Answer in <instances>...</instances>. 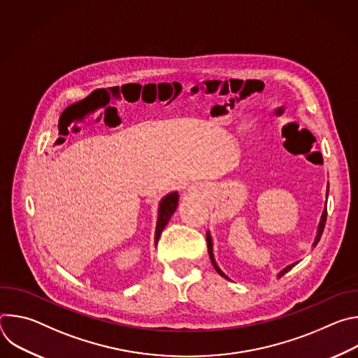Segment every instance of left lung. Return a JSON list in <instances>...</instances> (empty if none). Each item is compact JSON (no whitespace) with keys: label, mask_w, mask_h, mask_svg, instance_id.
Here are the masks:
<instances>
[{"label":"left lung","mask_w":358,"mask_h":358,"mask_svg":"<svg viewBox=\"0 0 358 358\" xmlns=\"http://www.w3.org/2000/svg\"><path fill=\"white\" fill-rule=\"evenodd\" d=\"M326 220H327V210L324 208V211H323V215H322V220H320V224H319V229H317V236H316V239H315V243H313V246H316L317 243H319V241H320V238H322V234H323V231H324V225H326ZM207 245H208V253H210V258H211V262H213V265H214V268H215V271L222 276V278H225V279H228L227 278V275H224L222 272H221V269L217 266V264H215V259H214V255H213V241H211V236H210V234H207ZM297 264V262H296ZM296 264H292V265H289V266H286L279 275H278V278H282L285 273H287Z\"/></svg>","instance_id":"1"}]
</instances>
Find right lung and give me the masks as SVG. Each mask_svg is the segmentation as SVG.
Wrapping results in <instances>:
<instances>
[{
  "mask_svg": "<svg viewBox=\"0 0 358 358\" xmlns=\"http://www.w3.org/2000/svg\"><path fill=\"white\" fill-rule=\"evenodd\" d=\"M177 203H178V194L177 192H171L166 198L162 199L160 208H159L157 227H156V243L159 242V238H160L163 229L166 228L167 222L170 221L171 215L174 214V211L177 208Z\"/></svg>",
  "mask_w": 358,
  "mask_h": 358,
  "instance_id": "add662e5",
  "label": "right lung"
}]
</instances>
